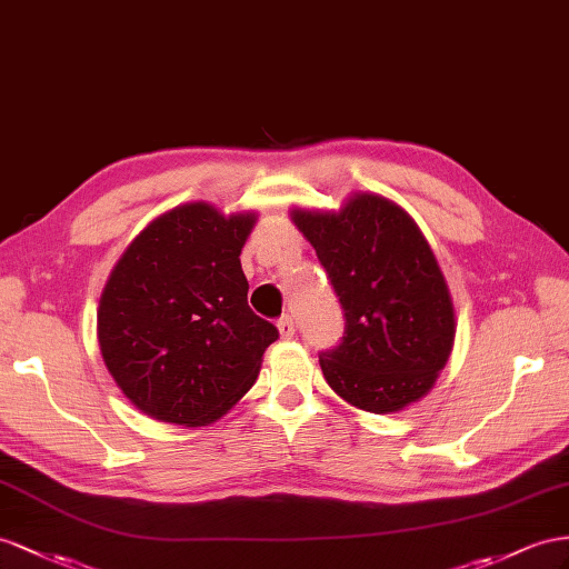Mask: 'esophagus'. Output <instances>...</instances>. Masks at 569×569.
Segmentation results:
<instances>
[{
  "mask_svg": "<svg viewBox=\"0 0 569 569\" xmlns=\"http://www.w3.org/2000/svg\"><path fill=\"white\" fill-rule=\"evenodd\" d=\"M276 327H279L283 339H290L296 333V322H293V317H290V315H283L279 322H276Z\"/></svg>",
  "mask_w": 569,
  "mask_h": 569,
  "instance_id": "34e87169",
  "label": "esophagus"
}]
</instances>
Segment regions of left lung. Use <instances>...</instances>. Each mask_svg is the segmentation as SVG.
Returning a JSON list of instances; mask_svg holds the SVG:
<instances>
[{
  "label": "left lung",
  "mask_w": 569,
  "mask_h": 569,
  "mask_svg": "<svg viewBox=\"0 0 569 569\" xmlns=\"http://www.w3.org/2000/svg\"><path fill=\"white\" fill-rule=\"evenodd\" d=\"M343 310V337L319 353L325 380L370 413L426 397L455 343V310L423 232L397 203L356 194L339 213L293 211Z\"/></svg>",
  "instance_id": "left-lung-1"
}]
</instances>
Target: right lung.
<instances>
[{"label":"right lung","mask_w":569,"mask_h":569,"mask_svg":"<svg viewBox=\"0 0 569 569\" xmlns=\"http://www.w3.org/2000/svg\"><path fill=\"white\" fill-rule=\"evenodd\" d=\"M252 226L254 213L184 203L141 230L112 269L100 353L146 416L207 426L254 385L279 329L247 305L240 252Z\"/></svg>","instance_id":"1"}]
</instances>
